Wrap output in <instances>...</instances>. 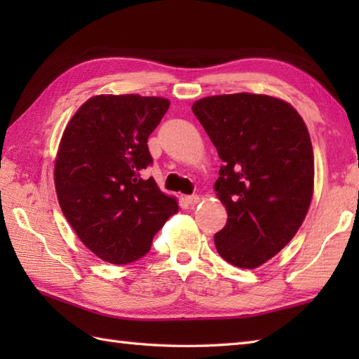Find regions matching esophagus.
Returning <instances> with one entry per match:
<instances>
[{
  "label": "esophagus",
  "mask_w": 359,
  "mask_h": 359,
  "mask_svg": "<svg viewBox=\"0 0 359 359\" xmlns=\"http://www.w3.org/2000/svg\"><path fill=\"white\" fill-rule=\"evenodd\" d=\"M185 201H187V203H188V205H196V203H199L201 197L197 196V194H191V196H187V197H185Z\"/></svg>",
  "instance_id": "34e87169"
}]
</instances>
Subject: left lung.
I'll use <instances>...</instances> for the list:
<instances>
[{
  "label": "left lung",
  "mask_w": 359,
  "mask_h": 359,
  "mask_svg": "<svg viewBox=\"0 0 359 359\" xmlns=\"http://www.w3.org/2000/svg\"><path fill=\"white\" fill-rule=\"evenodd\" d=\"M193 112L224 165L215 184L228 219L215 234L217 253L256 269L299 230L313 194V148L292 104L259 94L212 95Z\"/></svg>",
  "instance_id": "left-lung-1"
}]
</instances>
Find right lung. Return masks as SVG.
Listing matches in <instances>:
<instances>
[{"mask_svg": "<svg viewBox=\"0 0 359 359\" xmlns=\"http://www.w3.org/2000/svg\"><path fill=\"white\" fill-rule=\"evenodd\" d=\"M170 108L160 97L95 95L66 126L55 160L60 207L80 241L103 261L144 256L179 210L177 201L143 179L152 165L148 137Z\"/></svg>", "mask_w": 359, "mask_h": 359, "instance_id": "right-lung-1", "label": "right lung"}]
</instances>
